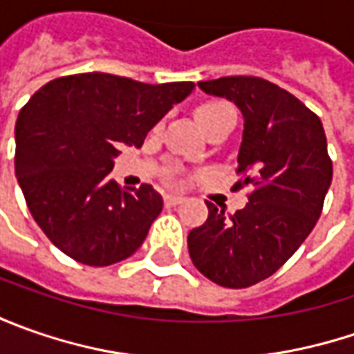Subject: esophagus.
I'll return each mask as SVG.
<instances>
[{
	"instance_id": "34e87169",
	"label": "esophagus",
	"mask_w": 354,
	"mask_h": 354,
	"mask_svg": "<svg viewBox=\"0 0 354 354\" xmlns=\"http://www.w3.org/2000/svg\"><path fill=\"white\" fill-rule=\"evenodd\" d=\"M183 201H185V197H179V195H165V205H169V207L181 205Z\"/></svg>"
}]
</instances>
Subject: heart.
Segmentation results:
<instances>
[{"mask_svg":"<svg viewBox=\"0 0 354 354\" xmlns=\"http://www.w3.org/2000/svg\"><path fill=\"white\" fill-rule=\"evenodd\" d=\"M195 116H197L198 124L203 126V129L207 131L214 122H218V120H223L226 116H234V110H232L230 104L221 102V100H212V102L201 104L195 110Z\"/></svg>","mask_w":354,"mask_h":354,"instance_id":"obj_1","label":"heart"}]
</instances>
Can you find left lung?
<instances>
[{
  "label": "left lung",
  "instance_id": "1",
  "mask_svg": "<svg viewBox=\"0 0 354 354\" xmlns=\"http://www.w3.org/2000/svg\"><path fill=\"white\" fill-rule=\"evenodd\" d=\"M198 88L236 104L244 118L236 187L252 185L232 216L209 207L205 225L187 236L203 276L225 288H248L286 264L319 218L333 179L321 120L288 90L258 76L203 80Z\"/></svg>",
  "mask_w": 354,
  "mask_h": 354
}]
</instances>
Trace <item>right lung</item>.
<instances>
[{
  "label": "right lung",
  "mask_w": 354,
  "mask_h": 354,
  "mask_svg": "<svg viewBox=\"0 0 354 354\" xmlns=\"http://www.w3.org/2000/svg\"><path fill=\"white\" fill-rule=\"evenodd\" d=\"M195 90L193 82L145 84L84 73L55 78L15 124V177L48 240L86 266H110L142 246L163 209L151 185L122 191L108 173L122 145L147 131Z\"/></svg>",
  "instance_id": "obj_1"
}]
</instances>
